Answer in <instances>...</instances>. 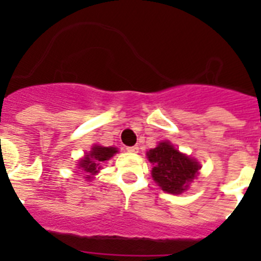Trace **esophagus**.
I'll use <instances>...</instances> for the list:
<instances>
[{
  "instance_id": "obj_1",
  "label": "esophagus",
  "mask_w": 261,
  "mask_h": 261,
  "mask_svg": "<svg viewBox=\"0 0 261 261\" xmlns=\"http://www.w3.org/2000/svg\"><path fill=\"white\" fill-rule=\"evenodd\" d=\"M126 151H129V153H138V146H128L126 147Z\"/></svg>"
}]
</instances>
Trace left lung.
<instances>
[{
    "mask_svg": "<svg viewBox=\"0 0 261 261\" xmlns=\"http://www.w3.org/2000/svg\"><path fill=\"white\" fill-rule=\"evenodd\" d=\"M153 165L151 176L165 192L180 195L190 187L201 166L196 159L176 150L168 141H163L146 153Z\"/></svg>",
    "mask_w": 261,
    "mask_h": 261,
    "instance_id": "left-lung-1",
    "label": "left lung"
}]
</instances>
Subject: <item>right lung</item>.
Here are the masks:
<instances>
[{
	"label": "right lung",
	"mask_w": 261,
	"mask_h": 261,
	"mask_svg": "<svg viewBox=\"0 0 261 261\" xmlns=\"http://www.w3.org/2000/svg\"><path fill=\"white\" fill-rule=\"evenodd\" d=\"M117 153V149L114 146H99V145H94L93 149L81 159L78 162V168L86 174V180H90L94 175L99 172V170L102 168V165L111 159L115 154Z\"/></svg>",
	"instance_id": "obj_1"
}]
</instances>
